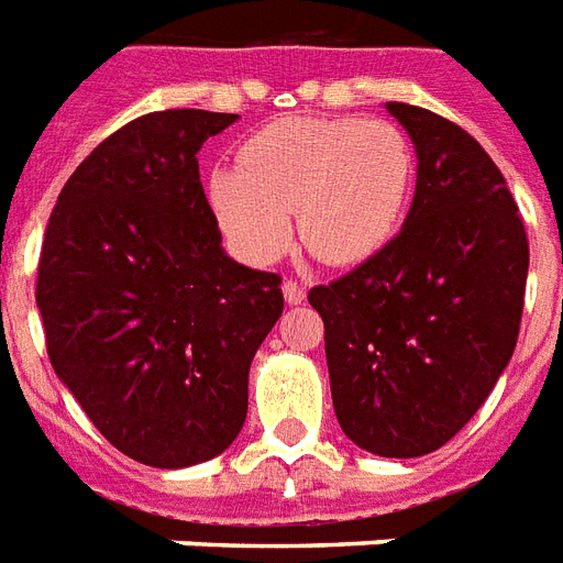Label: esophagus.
I'll use <instances>...</instances> for the list:
<instances>
[{
    "instance_id": "34e87169",
    "label": "esophagus",
    "mask_w": 563,
    "mask_h": 563,
    "mask_svg": "<svg viewBox=\"0 0 563 563\" xmlns=\"http://www.w3.org/2000/svg\"><path fill=\"white\" fill-rule=\"evenodd\" d=\"M283 295H286L289 303H303V298H307V286L289 277V280H283Z\"/></svg>"
}]
</instances>
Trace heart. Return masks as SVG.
Here are the masks:
<instances>
[{
  "instance_id": "heart-1",
  "label": "heart",
  "mask_w": 563,
  "mask_h": 563,
  "mask_svg": "<svg viewBox=\"0 0 563 563\" xmlns=\"http://www.w3.org/2000/svg\"><path fill=\"white\" fill-rule=\"evenodd\" d=\"M409 140L385 119H280L256 131L239 166L210 175V203L239 254L280 260L291 212L303 245L324 263L353 265L397 233L409 203Z\"/></svg>"
}]
</instances>
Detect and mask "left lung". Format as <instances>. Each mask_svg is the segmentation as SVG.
I'll use <instances>...</instances> for the list:
<instances>
[{"label": "left lung", "instance_id": "left-lung-1", "mask_svg": "<svg viewBox=\"0 0 563 563\" xmlns=\"http://www.w3.org/2000/svg\"><path fill=\"white\" fill-rule=\"evenodd\" d=\"M418 154L402 230L330 286L324 318L335 418L385 459L444 446L479 411L515 353L529 239L503 172L464 128L388 101Z\"/></svg>", "mask_w": 563, "mask_h": 563}]
</instances>
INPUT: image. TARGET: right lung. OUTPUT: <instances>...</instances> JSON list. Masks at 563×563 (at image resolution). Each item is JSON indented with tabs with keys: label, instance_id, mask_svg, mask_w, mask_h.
<instances>
[{
	"label": "right lung",
	"instance_id": "add662e5",
	"mask_svg": "<svg viewBox=\"0 0 563 563\" xmlns=\"http://www.w3.org/2000/svg\"><path fill=\"white\" fill-rule=\"evenodd\" d=\"M236 113L157 110L87 154L48 216L37 309L60 383L119 453L189 467L224 453L280 274L230 260L198 148Z\"/></svg>",
	"mask_w": 563,
	"mask_h": 563
}]
</instances>
